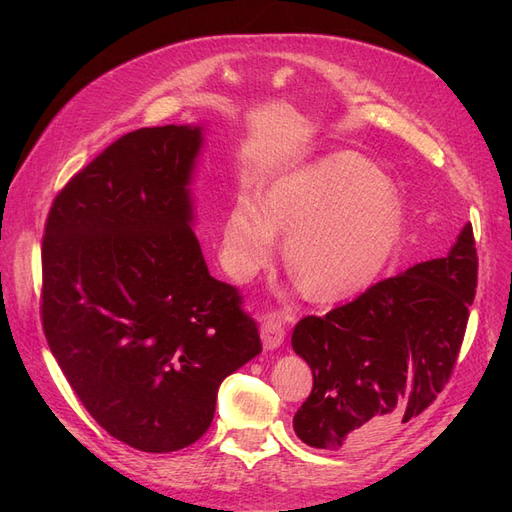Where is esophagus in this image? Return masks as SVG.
Returning a JSON list of instances; mask_svg holds the SVG:
<instances>
[{
  "mask_svg": "<svg viewBox=\"0 0 512 512\" xmlns=\"http://www.w3.org/2000/svg\"><path fill=\"white\" fill-rule=\"evenodd\" d=\"M260 335H262V344H265L267 350H273L284 342L286 327H284V318L280 312H267L260 318Z\"/></svg>",
  "mask_w": 512,
  "mask_h": 512,
  "instance_id": "esophagus-1",
  "label": "esophagus"
}]
</instances>
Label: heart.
Masks as SVG:
<instances>
[{"label":"heart","instance_id":"1","mask_svg":"<svg viewBox=\"0 0 512 512\" xmlns=\"http://www.w3.org/2000/svg\"><path fill=\"white\" fill-rule=\"evenodd\" d=\"M404 228L395 185L352 153L320 160L280 181L260 209L241 200L224 226V252L237 280L267 265L275 235L309 297L344 299L369 286L391 260Z\"/></svg>","mask_w":512,"mask_h":512}]
</instances>
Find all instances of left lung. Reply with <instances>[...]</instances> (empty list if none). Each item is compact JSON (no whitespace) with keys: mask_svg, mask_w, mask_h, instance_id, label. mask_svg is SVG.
I'll return each mask as SVG.
<instances>
[{"mask_svg":"<svg viewBox=\"0 0 512 512\" xmlns=\"http://www.w3.org/2000/svg\"><path fill=\"white\" fill-rule=\"evenodd\" d=\"M478 282L472 224L446 258L369 286L324 316H305L292 348L312 367L314 386L294 431L337 451L378 440L427 410L451 380Z\"/></svg>","mask_w":512,"mask_h":512,"instance_id":"1","label":"left lung"}]
</instances>
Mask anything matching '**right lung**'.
<instances>
[{
  "label": "right lung",
  "instance_id": "add662e5",
  "mask_svg": "<svg viewBox=\"0 0 512 512\" xmlns=\"http://www.w3.org/2000/svg\"><path fill=\"white\" fill-rule=\"evenodd\" d=\"M200 128L123 134L55 196L40 318L96 423L145 453L194 444L220 382L262 350L237 286L209 275L190 226Z\"/></svg>",
  "mask_w": 512,
  "mask_h": 512
}]
</instances>
